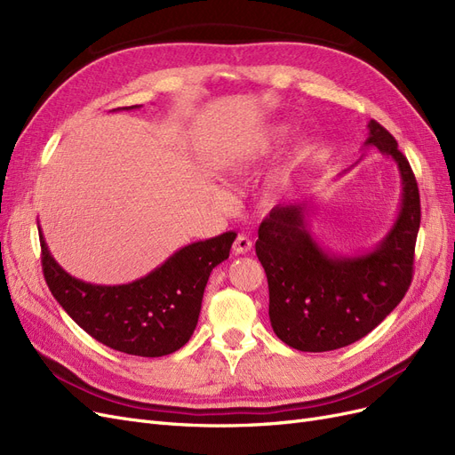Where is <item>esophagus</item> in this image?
<instances>
[{
	"label": "esophagus",
	"instance_id": "obj_1",
	"mask_svg": "<svg viewBox=\"0 0 455 455\" xmlns=\"http://www.w3.org/2000/svg\"><path fill=\"white\" fill-rule=\"evenodd\" d=\"M251 249H252V241H251V237L243 235V233L235 239V243H233V252L235 254H246V252H251Z\"/></svg>",
	"mask_w": 455,
	"mask_h": 455
}]
</instances>
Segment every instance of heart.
I'll list each match as a JSON object with an SVG mask.
<instances>
[{
	"label": "heart",
	"instance_id": "heart-1",
	"mask_svg": "<svg viewBox=\"0 0 455 455\" xmlns=\"http://www.w3.org/2000/svg\"><path fill=\"white\" fill-rule=\"evenodd\" d=\"M279 134H283V131H281V129H277V131H275V136H279Z\"/></svg>",
	"mask_w": 455,
	"mask_h": 455
}]
</instances>
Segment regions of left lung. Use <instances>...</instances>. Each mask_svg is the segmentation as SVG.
<instances>
[{
	"mask_svg": "<svg viewBox=\"0 0 455 455\" xmlns=\"http://www.w3.org/2000/svg\"><path fill=\"white\" fill-rule=\"evenodd\" d=\"M368 131L364 146L391 157L403 178L401 211L378 246L355 256L326 251L309 231L307 201L277 204L258 229L273 332L298 351H334L364 338L401 304L411 283L421 222L416 176L387 129L370 119Z\"/></svg>",
	"mask_w": 455,
	"mask_h": 455,
	"instance_id": "obj_1",
	"label": "left lung"
}]
</instances>
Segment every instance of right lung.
<instances>
[{
	"instance_id": "right-lung-1",
	"label": "right lung",
	"mask_w": 455,
	"mask_h": 455,
	"mask_svg": "<svg viewBox=\"0 0 455 455\" xmlns=\"http://www.w3.org/2000/svg\"><path fill=\"white\" fill-rule=\"evenodd\" d=\"M129 106L123 109H132ZM237 233L191 243L129 284H91L66 273L39 233L41 266L51 294L89 336L116 351L163 356L180 349L197 326L211 271L229 258Z\"/></svg>"
}]
</instances>
